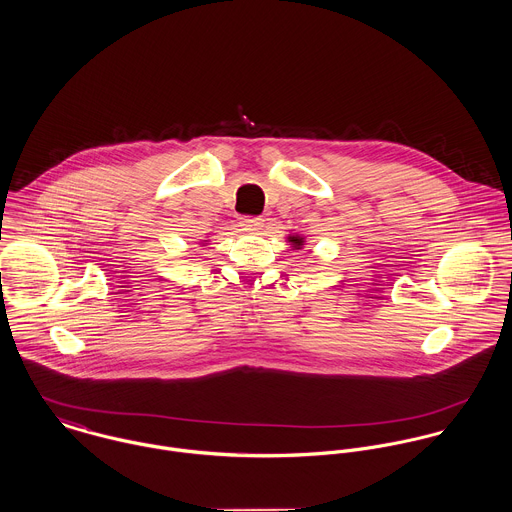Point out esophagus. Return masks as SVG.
<instances>
[{
  "label": "esophagus",
  "instance_id": "obj_1",
  "mask_svg": "<svg viewBox=\"0 0 512 512\" xmlns=\"http://www.w3.org/2000/svg\"><path fill=\"white\" fill-rule=\"evenodd\" d=\"M241 228L245 229V231H259V229H263L265 226V220L263 218H255V216H245V218H241Z\"/></svg>",
  "mask_w": 512,
  "mask_h": 512
}]
</instances>
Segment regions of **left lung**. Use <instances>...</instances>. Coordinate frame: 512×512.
<instances>
[{
  "instance_id": "left-lung-1",
  "label": "left lung",
  "mask_w": 512,
  "mask_h": 512,
  "mask_svg": "<svg viewBox=\"0 0 512 512\" xmlns=\"http://www.w3.org/2000/svg\"><path fill=\"white\" fill-rule=\"evenodd\" d=\"M288 241L294 249H302V245H304V237H300V235H288Z\"/></svg>"
}]
</instances>
